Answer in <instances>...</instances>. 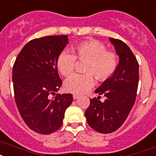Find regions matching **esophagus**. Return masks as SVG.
<instances>
[{
	"label": "esophagus",
	"instance_id": "34e87169",
	"mask_svg": "<svg viewBox=\"0 0 156 156\" xmlns=\"http://www.w3.org/2000/svg\"><path fill=\"white\" fill-rule=\"evenodd\" d=\"M73 98H74V100H76V99L79 98V95H76V94H74V95H73Z\"/></svg>",
	"mask_w": 156,
	"mask_h": 156
}]
</instances>
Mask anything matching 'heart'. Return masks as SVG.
<instances>
[{
  "label": "heart",
  "instance_id": "1",
  "mask_svg": "<svg viewBox=\"0 0 156 156\" xmlns=\"http://www.w3.org/2000/svg\"><path fill=\"white\" fill-rule=\"evenodd\" d=\"M74 54L63 51L57 59V67L60 74L69 76L73 73L76 58L87 62L85 66V74H74L64 82L66 92L82 94L88 92L94 85V78L98 82L107 81L116 72L118 59L114 52L107 51L106 47L98 40H90L81 43L73 49Z\"/></svg>",
  "mask_w": 156,
  "mask_h": 156
}]
</instances>
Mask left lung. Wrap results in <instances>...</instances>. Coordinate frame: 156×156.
<instances>
[{"label": "left lung", "instance_id": "left-lung-1", "mask_svg": "<svg viewBox=\"0 0 156 156\" xmlns=\"http://www.w3.org/2000/svg\"><path fill=\"white\" fill-rule=\"evenodd\" d=\"M108 40L119 56L117 68L95 90L96 94L106 98L104 102L99 96L90 99L85 112L88 125L101 133H112L125 122L136 101L139 82V63L129 46L120 40Z\"/></svg>", "mask_w": 156, "mask_h": 156}]
</instances>
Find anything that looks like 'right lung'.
I'll use <instances>...</instances> for the list:
<instances>
[{"mask_svg":"<svg viewBox=\"0 0 156 156\" xmlns=\"http://www.w3.org/2000/svg\"><path fill=\"white\" fill-rule=\"evenodd\" d=\"M68 43L65 35L35 39L22 48L14 62L16 104L26 125L40 134H51L62 126L73 101L70 94L51 98L62 86L57 59Z\"/></svg>","mask_w":156,"mask_h":156,"instance_id":"obj_1","label":"right lung"}]
</instances>
